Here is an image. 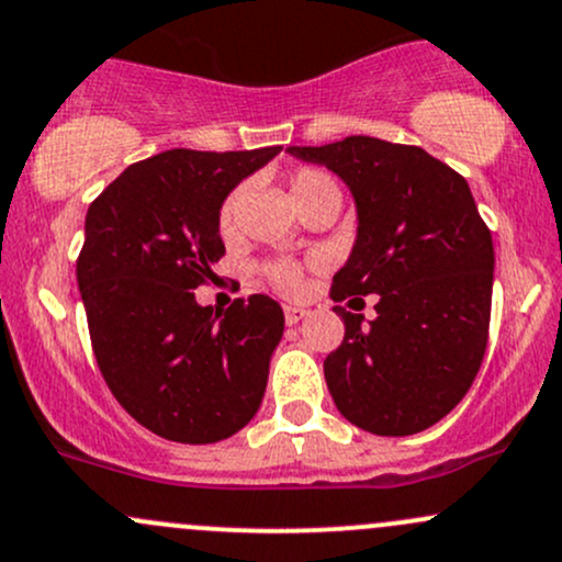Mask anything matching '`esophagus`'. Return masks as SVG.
<instances>
[{
    "label": "esophagus",
    "mask_w": 562,
    "mask_h": 562,
    "mask_svg": "<svg viewBox=\"0 0 562 562\" xmlns=\"http://www.w3.org/2000/svg\"><path fill=\"white\" fill-rule=\"evenodd\" d=\"M304 315H306L304 306H293V304L285 306V323H288V326H296V323H299Z\"/></svg>",
    "instance_id": "esophagus-1"
}]
</instances>
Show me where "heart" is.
Segmentation results:
<instances>
[{
    "instance_id": "b5f03b06",
    "label": "heart",
    "mask_w": 562,
    "mask_h": 562,
    "mask_svg": "<svg viewBox=\"0 0 562 562\" xmlns=\"http://www.w3.org/2000/svg\"><path fill=\"white\" fill-rule=\"evenodd\" d=\"M291 196L293 204L301 210L306 206L317 204V202H326V199H341V188L336 182V177L323 167H301L296 172L291 175ZM239 199H241V188H234L226 199H223L221 210H217V228L221 234H232L234 221H236V210H239ZM261 277L269 282L274 291L288 293H299L304 288V263L299 261H269L261 266Z\"/></svg>"
}]
</instances>
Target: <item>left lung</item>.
I'll list each match as a JSON object with an SVG mask.
<instances>
[{
	"label": "left lung",
	"instance_id": "obj_1",
	"mask_svg": "<svg viewBox=\"0 0 562 562\" xmlns=\"http://www.w3.org/2000/svg\"><path fill=\"white\" fill-rule=\"evenodd\" d=\"M291 153L334 169L358 204L356 247L330 282L345 321L323 363L336 409L376 436L430 428L469 393L487 350L495 252L469 182L423 147L360 134ZM369 292L371 324L338 306Z\"/></svg>",
	"mask_w": 562,
	"mask_h": 562
}]
</instances>
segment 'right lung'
I'll list each match as a JSON object with an SVG mask.
<instances>
[{"instance_id": "1", "label": "right lung", "mask_w": 562, "mask_h": 562, "mask_svg": "<svg viewBox=\"0 0 562 562\" xmlns=\"http://www.w3.org/2000/svg\"><path fill=\"white\" fill-rule=\"evenodd\" d=\"M277 153L177 147L126 167L88 206L78 285L93 356L117 404L161 439L212 445L261 406L280 304L252 293L215 312L193 288L226 256L223 199Z\"/></svg>"}]
</instances>
